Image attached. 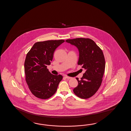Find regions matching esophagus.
Instances as JSON below:
<instances>
[{
  "instance_id": "34e87169",
  "label": "esophagus",
  "mask_w": 131,
  "mask_h": 131,
  "mask_svg": "<svg viewBox=\"0 0 131 131\" xmlns=\"http://www.w3.org/2000/svg\"><path fill=\"white\" fill-rule=\"evenodd\" d=\"M65 78L67 79H68V80H69V79H72V77H69V76H66L65 77H64Z\"/></svg>"
}]
</instances>
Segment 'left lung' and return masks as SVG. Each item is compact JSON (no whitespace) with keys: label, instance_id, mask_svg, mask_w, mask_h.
<instances>
[{"label":"left lung","instance_id":"obj_1","mask_svg":"<svg viewBox=\"0 0 131 131\" xmlns=\"http://www.w3.org/2000/svg\"><path fill=\"white\" fill-rule=\"evenodd\" d=\"M66 42L74 45L79 50V65L86 70L78 85L73 91L79 97L87 99L97 92L103 81L105 61L103 52L91 39L78 38L67 39Z\"/></svg>","mask_w":131,"mask_h":131}]
</instances>
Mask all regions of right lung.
<instances>
[{"mask_svg":"<svg viewBox=\"0 0 131 131\" xmlns=\"http://www.w3.org/2000/svg\"><path fill=\"white\" fill-rule=\"evenodd\" d=\"M63 40H48L35 43L27 53L24 63L26 81L36 97L47 99L57 91L63 76L51 74L47 68L53 54Z\"/></svg>","mask_w":131,"mask_h":131,"instance_id":"1","label":"right lung"}]
</instances>
